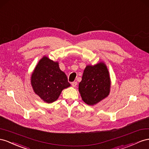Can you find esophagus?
Here are the masks:
<instances>
[{"label": "esophagus", "instance_id": "obj_1", "mask_svg": "<svg viewBox=\"0 0 149 149\" xmlns=\"http://www.w3.org/2000/svg\"><path fill=\"white\" fill-rule=\"evenodd\" d=\"M77 82H72V87H76V86H77Z\"/></svg>", "mask_w": 149, "mask_h": 149}]
</instances>
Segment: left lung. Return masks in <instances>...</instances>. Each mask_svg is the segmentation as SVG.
I'll return each mask as SVG.
<instances>
[{"mask_svg":"<svg viewBox=\"0 0 149 149\" xmlns=\"http://www.w3.org/2000/svg\"><path fill=\"white\" fill-rule=\"evenodd\" d=\"M110 77L107 65L100 62L85 68L79 91L82 99L88 105H94L108 97L110 91Z\"/></svg>","mask_w":149,"mask_h":149,"instance_id":"1","label":"left lung"}]
</instances>
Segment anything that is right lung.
<instances>
[{
  "instance_id": "1",
  "label": "right lung",
  "mask_w": 149,
  "mask_h": 149,
  "mask_svg": "<svg viewBox=\"0 0 149 149\" xmlns=\"http://www.w3.org/2000/svg\"><path fill=\"white\" fill-rule=\"evenodd\" d=\"M31 82L36 94L49 104L57 100L63 89L70 86L67 75L59 68L58 62L45 56L32 73Z\"/></svg>"
}]
</instances>
